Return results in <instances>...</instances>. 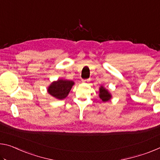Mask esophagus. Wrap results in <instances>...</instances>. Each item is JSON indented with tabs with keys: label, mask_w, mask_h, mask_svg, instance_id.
<instances>
[{
	"label": "esophagus",
	"mask_w": 160,
	"mask_h": 160,
	"mask_svg": "<svg viewBox=\"0 0 160 160\" xmlns=\"http://www.w3.org/2000/svg\"><path fill=\"white\" fill-rule=\"evenodd\" d=\"M83 82H89L90 81V79H87V80H82Z\"/></svg>",
	"instance_id": "obj_1"
}]
</instances>
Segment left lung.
<instances>
[{
    "label": "left lung",
    "mask_w": 160,
    "mask_h": 160,
    "mask_svg": "<svg viewBox=\"0 0 160 160\" xmlns=\"http://www.w3.org/2000/svg\"><path fill=\"white\" fill-rule=\"evenodd\" d=\"M99 97L102 100L103 102H107L109 101L112 98L111 94L108 92L107 89H105L103 86H101L100 88V94H99Z\"/></svg>",
    "instance_id": "8db88e82"
}]
</instances>
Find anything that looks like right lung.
Instances as JSON below:
<instances>
[{"instance_id": "right-lung-1", "label": "right lung", "mask_w": 160, "mask_h": 160, "mask_svg": "<svg viewBox=\"0 0 160 160\" xmlns=\"http://www.w3.org/2000/svg\"><path fill=\"white\" fill-rule=\"evenodd\" d=\"M74 85V82L68 80H58L52 82L48 88V92L50 95L58 100H62L67 97Z\"/></svg>"}]
</instances>
